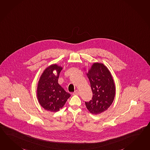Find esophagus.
<instances>
[{
	"mask_svg": "<svg viewBox=\"0 0 150 150\" xmlns=\"http://www.w3.org/2000/svg\"><path fill=\"white\" fill-rule=\"evenodd\" d=\"M79 94V90H77L75 91L73 93V95H78Z\"/></svg>",
	"mask_w": 150,
	"mask_h": 150,
	"instance_id": "obj_1",
	"label": "esophagus"
}]
</instances>
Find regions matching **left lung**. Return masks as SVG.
Segmentation results:
<instances>
[{
    "mask_svg": "<svg viewBox=\"0 0 150 150\" xmlns=\"http://www.w3.org/2000/svg\"><path fill=\"white\" fill-rule=\"evenodd\" d=\"M87 75L93 92L92 100L86 102L90 113L97 115L107 110L115 96V86L110 71L103 63H93Z\"/></svg>",
    "mask_w": 150,
    "mask_h": 150,
    "instance_id": "8db88e82",
    "label": "left lung"
}]
</instances>
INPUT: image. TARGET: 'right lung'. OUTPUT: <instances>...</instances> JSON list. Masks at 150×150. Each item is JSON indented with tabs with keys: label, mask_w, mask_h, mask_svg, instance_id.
Returning <instances> with one entry per match:
<instances>
[{
	"label": "right lung",
	"mask_w": 150,
	"mask_h": 150,
	"mask_svg": "<svg viewBox=\"0 0 150 150\" xmlns=\"http://www.w3.org/2000/svg\"><path fill=\"white\" fill-rule=\"evenodd\" d=\"M62 67L52 64L43 71L37 87V97L41 107L50 112H57L65 104L70 93L64 90L58 83L59 74ZM54 70L57 71L55 76Z\"/></svg>",
	"instance_id": "right-lung-1"
}]
</instances>
